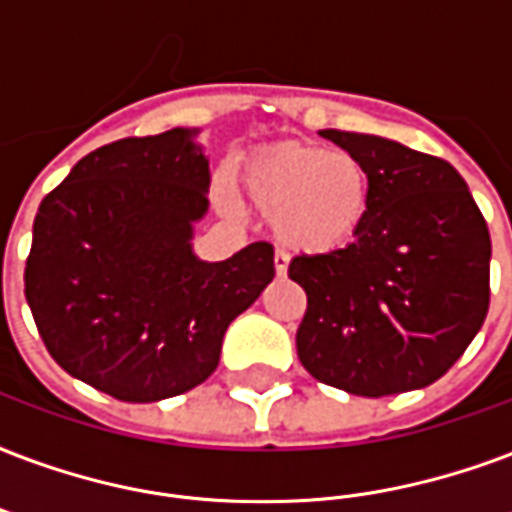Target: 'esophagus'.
<instances>
[{
  "label": "esophagus",
  "instance_id": "34e87169",
  "mask_svg": "<svg viewBox=\"0 0 512 512\" xmlns=\"http://www.w3.org/2000/svg\"><path fill=\"white\" fill-rule=\"evenodd\" d=\"M287 265H290V255L284 249H276L273 255V268H276V276H287Z\"/></svg>",
  "mask_w": 512,
  "mask_h": 512
}]
</instances>
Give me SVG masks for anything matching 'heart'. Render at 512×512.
<instances>
[{
    "instance_id": "b5f03b06",
    "label": "heart",
    "mask_w": 512,
    "mask_h": 512,
    "mask_svg": "<svg viewBox=\"0 0 512 512\" xmlns=\"http://www.w3.org/2000/svg\"><path fill=\"white\" fill-rule=\"evenodd\" d=\"M249 201L273 220L282 244L333 252L357 239L370 214V177L351 152L287 144L244 171Z\"/></svg>"
}]
</instances>
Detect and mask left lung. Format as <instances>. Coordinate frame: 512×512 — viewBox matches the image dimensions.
Segmentation results:
<instances>
[{"mask_svg":"<svg viewBox=\"0 0 512 512\" xmlns=\"http://www.w3.org/2000/svg\"><path fill=\"white\" fill-rule=\"evenodd\" d=\"M370 177L357 239L298 255L290 279L308 308L295 343L303 368L349 395L435 384L489 311V225L459 171L384 136L319 131Z\"/></svg>","mask_w":512,"mask_h":512,"instance_id":"obj_1","label":"left lung"}]
</instances>
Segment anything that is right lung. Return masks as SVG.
Wrapping results in <instances>:
<instances>
[{"label":"right lung","instance_id":"obj_1","mask_svg":"<svg viewBox=\"0 0 512 512\" xmlns=\"http://www.w3.org/2000/svg\"><path fill=\"white\" fill-rule=\"evenodd\" d=\"M198 131L128 136L85 155L42 198L26 300L50 357L123 403H158L204 384L222 335L273 279L255 241L222 263L193 255L209 209Z\"/></svg>","mask_w":512,"mask_h":512}]
</instances>
